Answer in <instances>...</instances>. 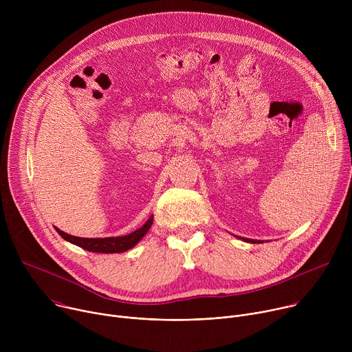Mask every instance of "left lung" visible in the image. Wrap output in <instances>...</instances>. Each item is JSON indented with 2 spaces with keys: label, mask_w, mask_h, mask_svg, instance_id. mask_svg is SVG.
I'll return each instance as SVG.
<instances>
[{
  "label": "left lung",
  "mask_w": 352,
  "mask_h": 352,
  "mask_svg": "<svg viewBox=\"0 0 352 352\" xmlns=\"http://www.w3.org/2000/svg\"><path fill=\"white\" fill-rule=\"evenodd\" d=\"M238 238H239V236H238ZM242 239H243V238H242ZM245 241H246V242H252V243H255V242H258V243H261V242H262V241H256V239H248V238H246V239H245Z\"/></svg>",
  "instance_id": "8db88e82"
}]
</instances>
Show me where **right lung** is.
<instances>
[{
	"instance_id": "right-lung-1",
	"label": "right lung",
	"mask_w": 352,
	"mask_h": 352,
	"mask_svg": "<svg viewBox=\"0 0 352 352\" xmlns=\"http://www.w3.org/2000/svg\"><path fill=\"white\" fill-rule=\"evenodd\" d=\"M153 224V216H150V219L138 230H135L131 234L121 235V236H107V238H80V236H74L69 235L60 228H56L57 232L68 242L80 246L89 252H96V254H121L125 252V250L133 248L150 230Z\"/></svg>"
}]
</instances>
